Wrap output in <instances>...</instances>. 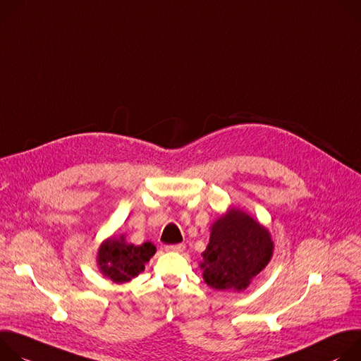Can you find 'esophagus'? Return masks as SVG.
<instances>
[{
  "mask_svg": "<svg viewBox=\"0 0 361 361\" xmlns=\"http://www.w3.org/2000/svg\"><path fill=\"white\" fill-rule=\"evenodd\" d=\"M185 250L183 244H175V245H166V251L171 252H182Z\"/></svg>",
  "mask_w": 361,
  "mask_h": 361,
  "instance_id": "esophagus-1",
  "label": "esophagus"
}]
</instances>
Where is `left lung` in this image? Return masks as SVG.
<instances>
[{
    "mask_svg": "<svg viewBox=\"0 0 361 361\" xmlns=\"http://www.w3.org/2000/svg\"><path fill=\"white\" fill-rule=\"evenodd\" d=\"M269 231L247 212L231 208L211 228L202 252L205 283L215 290L243 291L271 261Z\"/></svg>",
    "mask_w": 361,
    "mask_h": 361,
    "instance_id": "8db88e82",
    "label": "left lung"
}]
</instances>
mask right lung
<instances>
[{
	"mask_svg": "<svg viewBox=\"0 0 361 361\" xmlns=\"http://www.w3.org/2000/svg\"><path fill=\"white\" fill-rule=\"evenodd\" d=\"M156 247L145 243L139 247L128 244L125 236H111L100 245L97 265L100 272L113 283H128L145 269V264L154 255Z\"/></svg>",
	"mask_w": 361,
	"mask_h": 361,
	"instance_id": "add662e5",
	"label": "right lung"
}]
</instances>
